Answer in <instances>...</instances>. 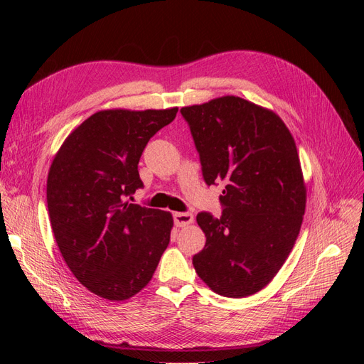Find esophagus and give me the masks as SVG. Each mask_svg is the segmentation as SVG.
Segmentation results:
<instances>
[{
  "label": "esophagus",
  "mask_w": 364,
  "mask_h": 364,
  "mask_svg": "<svg viewBox=\"0 0 364 364\" xmlns=\"http://www.w3.org/2000/svg\"><path fill=\"white\" fill-rule=\"evenodd\" d=\"M173 218H174V225L176 226H188L194 222V217L191 213H174L173 214Z\"/></svg>",
  "instance_id": "esophagus-1"
}]
</instances>
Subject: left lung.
<instances>
[{"mask_svg": "<svg viewBox=\"0 0 364 364\" xmlns=\"http://www.w3.org/2000/svg\"><path fill=\"white\" fill-rule=\"evenodd\" d=\"M181 112L205 182L226 183L222 217L197 214L206 245L193 266L217 294L250 296L279 272L301 230L306 186L294 138L279 115L235 95Z\"/></svg>", "mask_w": 364, "mask_h": 364, "instance_id": "left-lung-1", "label": "left lung"}]
</instances>
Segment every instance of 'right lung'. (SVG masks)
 Segmentation results:
<instances>
[{
	"label": "right lung",
	"instance_id": "right-lung-1",
	"mask_svg": "<svg viewBox=\"0 0 364 364\" xmlns=\"http://www.w3.org/2000/svg\"><path fill=\"white\" fill-rule=\"evenodd\" d=\"M178 107L105 109L63 141L47 179L54 238L74 277L94 294L126 301L150 282L170 243L167 211L130 203L138 162Z\"/></svg>",
	"mask_w": 364,
	"mask_h": 364
}]
</instances>
